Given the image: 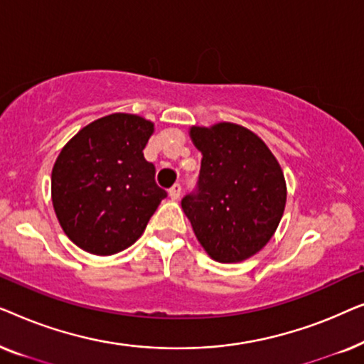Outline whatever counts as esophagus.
Masks as SVG:
<instances>
[{"label": "esophagus", "instance_id": "34e87169", "mask_svg": "<svg viewBox=\"0 0 364 364\" xmlns=\"http://www.w3.org/2000/svg\"><path fill=\"white\" fill-rule=\"evenodd\" d=\"M181 193H182L181 183H176V186H172L171 188H168V196H171L172 200H177V198L181 197Z\"/></svg>", "mask_w": 364, "mask_h": 364}]
</instances>
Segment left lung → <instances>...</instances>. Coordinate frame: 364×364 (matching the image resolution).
<instances>
[{"label":"left lung","mask_w":364,"mask_h":364,"mask_svg":"<svg viewBox=\"0 0 364 364\" xmlns=\"http://www.w3.org/2000/svg\"><path fill=\"white\" fill-rule=\"evenodd\" d=\"M202 152L197 193L182 198V210L212 260L237 263L270 242L283 217L287 182L267 144L233 122L191 127Z\"/></svg>","instance_id":"obj_1"}]
</instances>
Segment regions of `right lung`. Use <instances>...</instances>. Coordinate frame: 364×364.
Wrapping results in <instances>:
<instances>
[{"instance_id": "1", "label": "right lung", "mask_w": 364, "mask_h": 364, "mask_svg": "<svg viewBox=\"0 0 364 364\" xmlns=\"http://www.w3.org/2000/svg\"><path fill=\"white\" fill-rule=\"evenodd\" d=\"M154 122L116 112L82 127L61 149L51 173L59 225L84 252L114 255L131 247L167 192L144 159Z\"/></svg>"}]
</instances>
